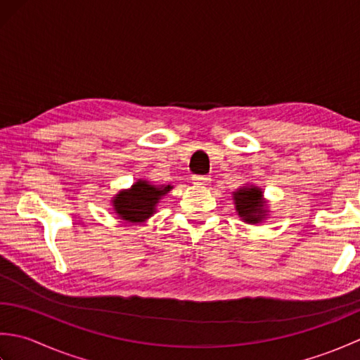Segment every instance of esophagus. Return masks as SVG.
Masks as SVG:
<instances>
[{"label":"esophagus","mask_w":360,"mask_h":360,"mask_svg":"<svg viewBox=\"0 0 360 360\" xmlns=\"http://www.w3.org/2000/svg\"><path fill=\"white\" fill-rule=\"evenodd\" d=\"M193 181H195V184H198V186H209V182H210V176L195 174V176H193Z\"/></svg>","instance_id":"obj_1"}]
</instances>
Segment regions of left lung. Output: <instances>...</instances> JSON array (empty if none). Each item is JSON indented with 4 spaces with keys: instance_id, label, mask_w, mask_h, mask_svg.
<instances>
[{
    "instance_id": "8db88e82",
    "label": "left lung",
    "mask_w": 360,
    "mask_h": 360,
    "mask_svg": "<svg viewBox=\"0 0 360 360\" xmlns=\"http://www.w3.org/2000/svg\"><path fill=\"white\" fill-rule=\"evenodd\" d=\"M235 209L244 223L257 224L267 217L266 201L262 188L255 186H243L233 192Z\"/></svg>"
}]
</instances>
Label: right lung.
I'll return each mask as SVG.
<instances>
[{
    "label": "right lung",
    "mask_w": 360,
    "mask_h": 360,
    "mask_svg": "<svg viewBox=\"0 0 360 360\" xmlns=\"http://www.w3.org/2000/svg\"><path fill=\"white\" fill-rule=\"evenodd\" d=\"M172 186H155L139 179L131 188L122 190L112 198V209L119 219L127 223H143L156 212V205L162 196L170 192Z\"/></svg>",
    "instance_id": "1"
}]
</instances>
